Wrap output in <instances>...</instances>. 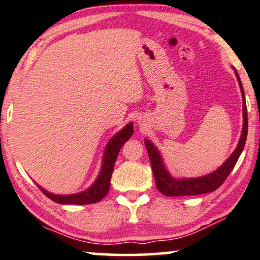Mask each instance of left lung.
I'll list each match as a JSON object with an SVG mask.
<instances>
[{
    "label": "left lung",
    "instance_id": "left-lung-1",
    "mask_svg": "<svg viewBox=\"0 0 260 260\" xmlns=\"http://www.w3.org/2000/svg\"><path fill=\"white\" fill-rule=\"evenodd\" d=\"M234 73L237 75L239 86H240V90L242 94V117H244V123H242L241 136L237 148H235V150L232 153L231 156L225 160V162L222 164L216 171L211 172V173L207 175H203V177L197 178H181V179H178V178L172 177L170 172L167 171L166 166H165L164 159L161 156L159 149L154 146V143L151 141L147 140V138L144 140V144H146L148 155H149L151 170H153L154 173L155 184H156L157 190L162 194H165V196H193V194H203L208 193V192H212L217 190L224 183V180L227 179L229 173L233 171L239 156H240L242 150H244L248 130L247 109H246L244 88H242L240 77H239V74L235 69Z\"/></svg>",
    "mask_w": 260,
    "mask_h": 260
}]
</instances>
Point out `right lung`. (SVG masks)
Returning a JSON list of instances; mask_svg holds the SVG:
<instances>
[{"instance_id":"1","label":"right lung","mask_w":260,"mask_h":260,"mask_svg":"<svg viewBox=\"0 0 260 260\" xmlns=\"http://www.w3.org/2000/svg\"><path fill=\"white\" fill-rule=\"evenodd\" d=\"M133 134H134V125L133 123H129L126 124L122 130L118 131L112 138H111L109 143L106 144L105 150H104L103 165H101L99 175H98L95 181L92 184V186H89L87 190L81 191L79 193H73V194H55V193H51V192L46 191L45 188L39 186V185L38 187L42 190V192L46 197L58 204L86 205V204L96 203V202L101 201L106 196L107 192L110 190V181H111V177H112L113 167H114V164H116L118 153H119L120 148L123 147V144L125 143L131 136H133Z\"/></svg>"}]
</instances>
